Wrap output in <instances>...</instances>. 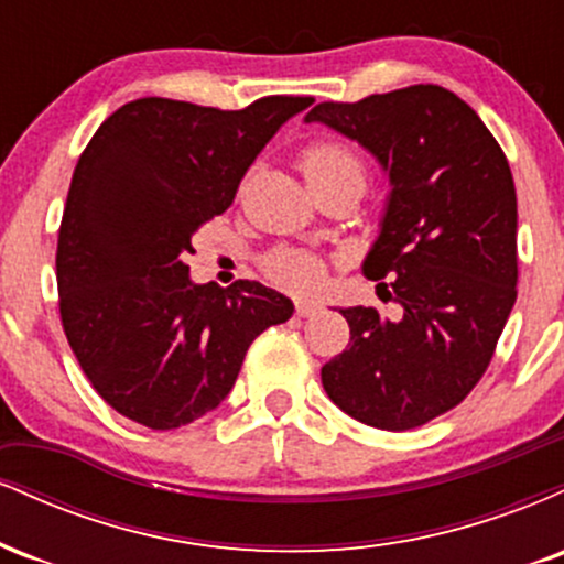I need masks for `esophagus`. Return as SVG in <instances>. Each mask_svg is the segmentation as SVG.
<instances>
[{
  "label": "esophagus",
  "instance_id": "esophagus-1",
  "mask_svg": "<svg viewBox=\"0 0 564 564\" xmlns=\"http://www.w3.org/2000/svg\"><path fill=\"white\" fill-rule=\"evenodd\" d=\"M318 310L321 307L315 302H296V315H300V318H310V315H315Z\"/></svg>",
  "mask_w": 564,
  "mask_h": 564
}]
</instances>
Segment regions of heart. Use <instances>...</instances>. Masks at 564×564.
Here are the masks:
<instances>
[{
    "label": "heart",
    "mask_w": 564,
    "mask_h": 564,
    "mask_svg": "<svg viewBox=\"0 0 564 564\" xmlns=\"http://www.w3.org/2000/svg\"><path fill=\"white\" fill-rule=\"evenodd\" d=\"M302 170L307 183H326V180H355L366 185V164L352 148L341 142H315L302 153ZM270 275L278 283L291 289H307L318 281L321 264L315 257L302 254V251H281L270 260Z\"/></svg>",
    "instance_id": "obj_1"
}]
</instances>
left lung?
I'll return each instance as SVG.
<instances>
[{
	"instance_id": "8db88e82",
	"label": "left lung",
	"mask_w": 564,
	"mask_h": 564,
	"mask_svg": "<svg viewBox=\"0 0 564 564\" xmlns=\"http://www.w3.org/2000/svg\"><path fill=\"white\" fill-rule=\"evenodd\" d=\"M304 121L360 142L390 174L364 273L403 307L400 318L377 307L339 310L349 345L321 368L323 390L368 426L413 430L475 390L514 307L509 161L480 116L437 84L318 102Z\"/></svg>"
}]
</instances>
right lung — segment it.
Masks as SVG:
<instances>
[{
	"label": "right lung",
	"mask_w": 564,
	"mask_h": 564,
	"mask_svg": "<svg viewBox=\"0 0 564 564\" xmlns=\"http://www.w3.org/2000/svg\"><path fill=\"white\" fill-rule=\"evenodd\" d=\"M313 97L241 111L140 97L108 116L70 177L57 232L68 345L121 416L177 430L228 398L243 355L294 313L257 281L193 283V232L223 215L270 138Z\"/></svg>",
	"instance_id": "right-lung-1"
}]
</instances>
